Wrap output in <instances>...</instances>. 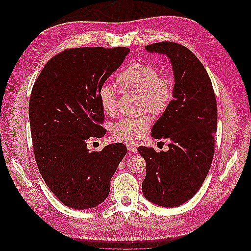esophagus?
Returning a JSON list of instances; mask_svg holds the SVG:
<instances>
[{
	"label": "esophagus",
	"mask_w": 251,
	"mask_h": 251,
	"mask_svg": "<svg viewBox=\"0 0 251 251\" xmlns=\"http://www.w3.org/2000/svg\"><path fill=\"white\" fill-rule=\"evenodd\" d=\"M126 148H127L128 151H132V153H136V151H137V148H136L135 144L127 143V144H126Z\"/></svg>",
	"instance_id": "1"
}]
</instances>
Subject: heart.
I'll return each mask as SVG.
<instances>
[{"label": "heart", "instance_id": "1", "mask_svg": "<svg viewBox=\"0 0 251 251\" xmlns=\"http://www.w3.org/2000/svg\"><path fill=\"white\" fill-rule=\"evenodd\" d=\"M158 68L151 63H133L117 76V82L124 90L140 94V107L154 114H162L169 109L175 97L174 81L169 76H159ZM98 100L105 115L114 117L117 113L116 91L109 83L98 89ZM151 126L148 114L139 117L124 118L112 126V137L121 142L140 140Z\"/></svg>", "mask_w": 251, "mask_h": 251}]
</instances>
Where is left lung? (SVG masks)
I'll list each match as a JSON object with an SVG mask.
<instances>
[{"label": "left lung", "mask_w": 251, "mask_h": 251, "mask_svg": "<svg viewBox=\"0 0 251 251\" xmlns=\"http://www.w3.org/2000/svg\"><path fill=\"white\" fill-rule=\"evenodd\" d=\"M146 49L170 58L175 97L151 128L154 138L171 141L169 151L138 148L147 162L142 194L159 206L174 207L194 197L207 176L215 153L217 100L206 70L191 50L173 42Z\"/></svg>", "instance_id": "1"}]
</instances>
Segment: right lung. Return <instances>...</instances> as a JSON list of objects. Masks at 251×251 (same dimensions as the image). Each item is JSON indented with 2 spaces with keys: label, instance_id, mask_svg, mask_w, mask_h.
<instances>
[{
  "label": "right lung",
  "instance_id": "right-lung-1",
  "mask_svg": "<svg viewBox=\"0 0 251 251\" xmlns=\"http://www.w3.org/2000/svg\"><path fill=\"white\" fill-rule=\"evenodd\" d=\"M126 47L70 48L53 56L35 80L29 100L37 168L56 198L74 209L102 203L126 154L124 143L90 151L87 140L103 137L98 89L123 64Z\"/></svg>",
  "mask_w": 251,
  "mask_h": 251
}]
</instances>
